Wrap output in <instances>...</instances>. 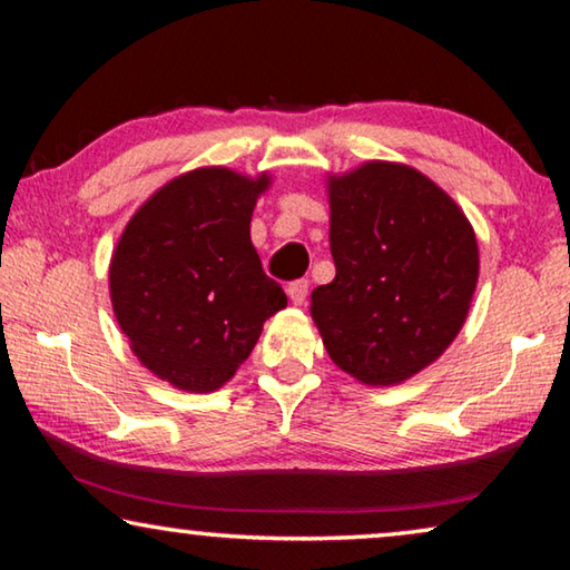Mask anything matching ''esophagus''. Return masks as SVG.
<instances>
[{
    "instance_id": "esophagus-1",
    "label": "esophagus",
    "mask_w": 570,
    "mask_h": 570,
    "mask_svg": "<svg viewBox=\"0 0 570 570\" xmlns=\"http://www.w3.org/2000/svg\"><path fill=\"white\" fill-rule=\"evenodd\" d=\"M286 292H288V298H292L294 304L302 306L306 302V296H308V282H306V278H296V282L288 284Z\"/></svg>"
}]
</instances>
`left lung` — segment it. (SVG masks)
I'll return each mask as SVG.
<instances>
[{
  "label": "left lung",
  "instance_id": "obj_1",
  "mask_svg": "<svg viewBox=\"0 0 570 570\" xmlns=\"http://www.w3.org/2000/svg\"><path fill=\"white\" fill-rule=\"evenodd\" d=\"M332 284L312 316L334 364L364 384H397L455 340L478 284V240L430 178L366 163L330 183Z\"/></svg>",
  "mask_w": 570,
  "mask_h": 570
}]
</instances>
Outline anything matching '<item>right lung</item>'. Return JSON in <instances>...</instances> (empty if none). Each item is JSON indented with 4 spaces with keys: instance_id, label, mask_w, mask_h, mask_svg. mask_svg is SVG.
Returning a JSON list of instances; mask_svg holds the SVG:
<instances>
[{
    "instance_id": "right-lung-1",
    "label": "right lung",
    "mask_w": 570,
    "mask_h": 570,
    "mask_svg": "<svg viewBox=\"0 0 570 570\" xmlns=\"http://www.w3.org/2000/svg\"><path fill=\"white\" fill-rule=\"evenodd\" d=\"M266 186V176L198 168L163 186L122 230L110 264L115 316L138 360L173 387L218 390L286 306L250 244Z\"/></svg>"
}]
</instances>
